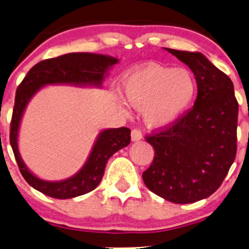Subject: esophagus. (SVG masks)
<instances>
[{
  "label": "esophagus",
  "instance_id": "esophagus-1",
  "mask_svg": "<svg viewBox=\"0 0 249 249\" xmlns=\"http://www.w3.org/2000/svg\"><path fill=\"white\" fill-rule=\"evenodd\" d=\"M142 138V132L139 130V129H132L131 130V139L134 142H137V141H141Z\"/></svg>",
  "mask_w": 249,
  "mask_h": 249
}]
</instances>
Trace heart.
<instances>
[{
  "label": "heart",
  "instance_id": "heart-1",
  "mask_svg": "<svg viewBox=\"0 0 249 249\" xmlns=\"http://www.w3.org/2000/svg\"><path fill=\"white\" fill-rule=\"evenodd\" d=\"M124 100L144 108L151 125H166L183 114L195 97L196 81L186 69L149 63L128 74L122 83Z\"/></svg>",
  "mask_w": 249,
  "mask_h": 249
}]
</instances>
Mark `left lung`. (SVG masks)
Returning <instances> with one entry per match:
<instances>
[{
    "instance_id": "left-lung-1",
    "label": "left lung",
    "mask_w": 249,
    "mask_h": 249,
    "mask_svg": "<svg viewBox=\"0 0 249 249\" xmlns=\"http://www.w3.org/2000/svg\"><path fill=\"white\" fill-rule=\"evenodd\" d=\"M195 74V103L169 125L146 136L154 159L142 172L146 187L176 204L212 195L236 159L238 102L229 77L202 53L166 49Z\"/></svg>"
}]
</instances>
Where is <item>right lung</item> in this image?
Returning a JSON list of instances; mask_svg holds the SVG:
<instances>
[{"label":"right lung","instance_id":"obj_1","mask_svg":"<svg viewBox=\"0 0 249 249\" xmlns=\"http://www.w3.org/2000/svg\"><path fill=\"white\" fill-rule=\"evenodd\" d=\"M118 62L112 56L91 53H68L53 59L43 60L28 71L16 91L11 124V144L19 170L33 188L54 198H72L94 190L104 176L108 159L130 142V129L121 127L102 131L95 142L86 164L77 175L62 181L51 182L40 180L23 164L18 151V130L25 107L33 95L47 84L100 85L108 67Z\"/></svg>","mask_w":249,"mask_h":249}]
</instances>
